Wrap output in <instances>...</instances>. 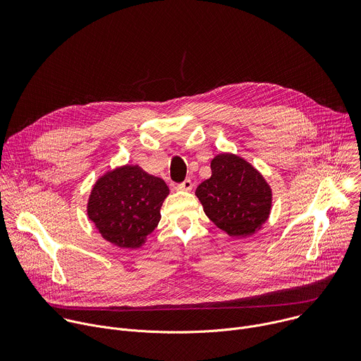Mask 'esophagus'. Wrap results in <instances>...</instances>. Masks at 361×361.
<instances>
[{
    "label": "esophagus",
    "mask_w": 361,
    "mask_h": 361,
    "mask_svg": "<svg viewBox=\"0 0 361 361\" xmlns=\"http://www.w3.org/2000/svg\"><path fill=\"white\" fill-rule=\"evenodd\" d=\"M177 187H178L180 190H183V191H190V190L192 188V181H191L190 178H187V180H184L183 183H180Z\"/></svg>",
    "instance_id": "1"
}]
</instances>
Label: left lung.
Instances as JSON below:
<instances>
[{
  "label": "left lung",
  "instance_id": "8db88e82",
  "mask_svg": "<svg viewBox=\"0 0 361 361\" xmlns=\"http://www.w3.org/2000/svg\"><path fill=\"white\" fill-rule=\"evenodd\" d=\"M204 213L231 237H248L267 220L271 190L263 176L234 154L212 161V177L195 190Z\"/></svg>",
  "mask_w": 361,
  "mask_h": 361
}]
</instances>
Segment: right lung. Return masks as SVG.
Segmentation results:
<instances>
[{"instance_id": "right-lung-1", "label": "right lung", "mask_w": 361, "mask_h": 361, "mask_svg": "<svg viewBox=\"0 0 361 361\" xmlns=\"http://www.w3.org/2000/svg\"><path fill=\"white\" fill-rule=\"evenodd\" d=\"M167 184L137 166L101 177L88 201V217L101 235L121 248H138L157 227Z\"/></svg>"}]
</instances>
